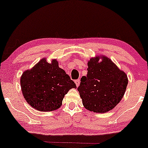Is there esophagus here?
Segmentation results:
<instances>
[{
	"label": "esophagus",
	"instance_id": "1",
	"mask_svg": "<svg viewBox=\"0 0 148 148\" xmlns=\"http://www.w3.org/2000/svg\"><path fill=\"white\" fill-rule=\"evenodd\" d=\"M74 82H75L76 86H79V84H80V80L79 79L75 80V81H74Z\"/></svg>",
	"mask_w": 148,
	"mask_h": 148
}]
</instances>
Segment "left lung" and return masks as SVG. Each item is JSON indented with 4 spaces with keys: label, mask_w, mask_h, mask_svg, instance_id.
I'll return each mask as SVG.
<instances>
[{
    "label": "left lung",
    "mask_w": 148,
    "mask_h": 148,
    "mask_svg": "<svg viewBox=\"0 0 148 148\" xmlns=\"http://www.w3.org/2000/svg\"><path fill=\"white\" fill-rule=\"evenodd\" d=\"M88 66L87 76H82L77 88L83 105L95 113H106L123 99L128 84L127 76L106 56L92 58Z\"/></svg>",
    "instance_id": "8db88e82"
}]
</instances>
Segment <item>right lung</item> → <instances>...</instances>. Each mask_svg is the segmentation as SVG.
<instances>
[{
  "label": "right lung",
  "instance_id": "1",
  "mask_svg": "<svg viewBox=\"0 0 148 148\" xmlns=\"http://www.w3.org/2000/svg\"><path fill=\"white\" fill-rule=\"evenodd\" d=\"M21 91L28 104L40 111H52L62 106L64 95L76 84L59 67L56 60L51 63L46 58L25 71L20 80Z\"/></svg>",
  "mask_w": 148,
  "mask_h": 148
}]
</instances>
